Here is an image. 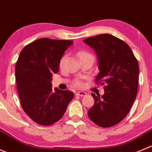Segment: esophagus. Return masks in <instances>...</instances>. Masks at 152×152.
Segmentation results:
<instances>
[{"mask_svg": "<svg viewBox=\"0 0 152 152\" xmlns=\"http://www.w3.org/2000/svg\"><path fill=\"white\" fill-rule=\"evenodd\" d=\"M77 96H86L87 94L84 91H77L76 93Z\"/></svg>", "mask_w": 152, "mask_h": 152, "instance_id": "esophagus-1", "label": "esophagus"}]
</instances>
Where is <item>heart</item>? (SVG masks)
Masks as SVG:
<instances>
[{
    "mask_svg": "<svg viewBox=\"0 0 152 152\" xmlns=\"http://www.w3.org/2000/svg\"><path fill=\"white\" fill-rule=\"evenodd\" d=\"M78 56H79L80 61L84 60V59H89V60L94 61V57L92 53L86 50H83L78 53ZM66 59V55H64V56H62L60 60V62H59V66H60L61 67L63 66L64 64ZM75 86L77 87H82L83 86V83L81 80H76L75 82Z\"/></svg>",
    "mask_w": 152,
    "mask_h": 152,
    "instance_id": "1",
    "label": "heart"
}]
</instances>
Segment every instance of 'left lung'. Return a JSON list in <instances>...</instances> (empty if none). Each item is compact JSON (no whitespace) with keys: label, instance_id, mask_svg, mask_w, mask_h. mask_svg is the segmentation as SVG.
Segmentation results:
<instances>
[{"label":"left lung","instance_id":"left-lung-1","mask_svg":"<svg viewBox=\"0 0 152 152\" xmlns=\"http://www.w3.org/2000/svg\"><path fill=\"white\" fill-rule=\"evenodd\" d=\"M83 42L96 53L99 73L95 83L104 85V89L102 96L91 94L94 104L88 115L101 127L115 126L126 117L137 96V58L126 42L111 34H100Z\"/></svg>","mask_w":152,"mask_h":152}]
</instances>
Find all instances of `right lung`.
Instances as JSON below:
<instances>
[{
  "instance_id": "add662e5",
  "label": "right lung",
  "mask_w": 152,
  "mask_h": 152,
  "mask_svg": "<svg viewBox=\"0 0 152 152\" xmlns=\"http://www.w3.org/2000/svg\"><path fill=\"white\" fill-rule=\"evenodd\" d=\"M72 40L42 38L26 45L15 66V78L20 104L36 123L48 126L64 114L74 94L52 89L53 74L58 72L59 62Z\"/></svg>"
}]
</instances>
